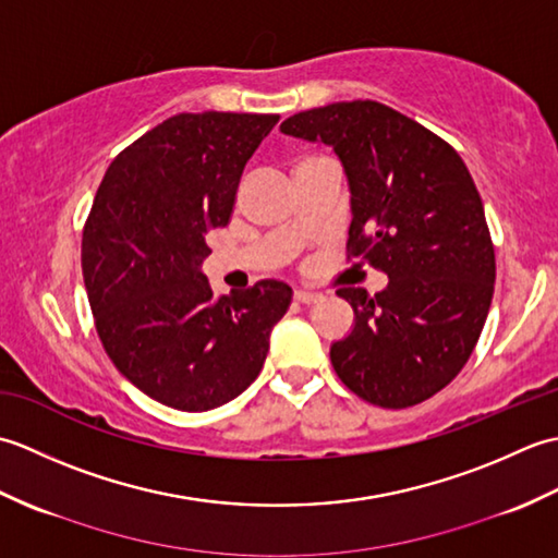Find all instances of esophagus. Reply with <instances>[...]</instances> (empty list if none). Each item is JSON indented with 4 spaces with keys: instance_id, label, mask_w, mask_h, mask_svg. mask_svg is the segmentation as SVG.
I'll use <instances>...</instances> for the list:
<instances>
[{
    "instance_id": "obj_1",
    "label": "esophagus",
    "mask_w": 558,
    "mask_h": 558,
    "mask_svg": "<svg viewBox=\"0 0 558 558\" xmlns=\"http://www.w3.org/2000/svg\"><path fill=\"white\" fill-rule=\"evenodd\" d=\"M322 298H324V294L314 292V290H294V300L302 302V304H312V302H318Z\"/></svg>"
}]
</instances>
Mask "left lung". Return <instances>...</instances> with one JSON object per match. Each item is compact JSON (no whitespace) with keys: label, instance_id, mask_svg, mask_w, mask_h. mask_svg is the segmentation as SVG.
Here are the masks:
<instances>
[{"label":"left lung","instance_id":"8db88e82","mask_svg":"<svg viewBox=\"0 0 558 558\" xmlns=\"http://www.w3.org/2000/svg\"><path fill=\"white\" fill-rule=\"evenodd\" d=\"M280 132L336 150L350 186L348 256L388 276L376 294L338 290L354 326L330 345L336 374L372 405H417L465 366L492 306L494 244L465 162L376 100L298 112Z\"/></svg>","mask_w":558,"mask_h":558}]
</instances>
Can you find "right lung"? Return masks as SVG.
Masks as SVG:
<instances>
[{
  "instance_id": "obj_1",
  "label": "right lung",
  "mask_w": 558,
  "mask_h": 558,
  "mask_svg": "<svg viewBox=\"0 0 558 558\" xmlns=\"http://www.w3.org/2000/svg\"><path fill=\"white\" fill-rule=\"evenodd\" d=\"M278 114L182 112L126 146L83 228L81 266L112 364L153 400L206 412L252 386L292 288L213 298L206 236L232 216L246 160Z\"/></svg>"
}]
</instances>
